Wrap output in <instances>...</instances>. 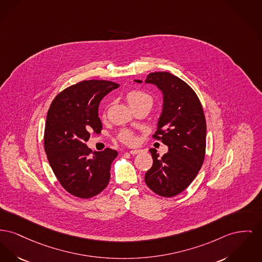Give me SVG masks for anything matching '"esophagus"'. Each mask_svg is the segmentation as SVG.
<instances>
[{
	"instance_id": "obj_1",
	"label": "esophagus",
	"mask_w": 262,
	"mask_h": 262,
	"mask_svg": "<svg viewBox=\"0 0 262 262\" xmlns=\"http://www.w3.org/2000/svg\"><path fill=\"white\" fill-rule=\"evenodd\" d=\"M140 152H141L140 149H133V150L129 151V154H132V155H136V154H139Z\"/></svg>"
}]
</instances>
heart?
<instances>
[{
  "label": "heart",
  "instance_id": "1",
  "mask_svg": "<svg viewBox=\"0 0 262 262\" xmlns=\"http://www.w3.org/2000/svg\"><path fill=\"white\" fill-rule=\"evenodd\" d=\"M126 101L132 108L139 107H152L154 97L148 93L141 90H132L126 94ZM119 139L126 144H135L137 142L136 137L128 130H123L119 135Z\"/></svg>",
  "mask_w": 262,
  "mask_h": 262
}]
</instances>
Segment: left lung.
<instances>
[{"instance_id":"8db88e82","label":"left lung","mask_w":262,"mask_h":262,"mask_svg":"<svg viewBox=\"0 0 262 262\" xmlns=\"http://www.w3.org/2000/svg\"><path fill=\"white\" fill-rule=\"evenodd\" d=\"M144 82L162 93V111L154 138L168 146V152L161 157L155 148L149 149L154 164L144 181L157 195L173 197L192 183L204 162L205 115L198 96L180 78L169 72H154Z\"/></svg>"}]
</instances>
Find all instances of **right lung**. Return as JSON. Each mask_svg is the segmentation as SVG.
Returning a JSON list of instances; mask_svg holds the SVG:
<instances>
[{
    "label": "right lung",
    "mask_w": 262,
    "mask_h": 262,
    "mask_svg": "<svg viewBox=\"0 0 262 262\" xmlns=\"http://www.w3.org/2000/svg\"><path fill=\"white\" fill-rule=\"evenodd\" d=\"M120 85L106 80L82 81L59 93L47 113L45 149L48 162L62 187L71 195L88 199L108 184L111 165L118 152L87 146L90 132L100 134L98 115L101 100Z\"/></svg>",
    "instance_id": "obj_1"
}]
</instances>
